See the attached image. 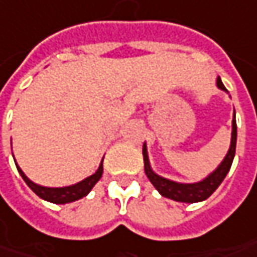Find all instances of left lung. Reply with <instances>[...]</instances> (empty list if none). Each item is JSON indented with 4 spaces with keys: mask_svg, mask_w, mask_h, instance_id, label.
Here are the masks:
<instances>
[{
    "mask_svg": "<svg viewBox=\"0 0 257 257\" xmlns=\"http://www.w3.org/2000/svg\"><path fill=\"white\" fill-rule=\"evenodd\" d=\"M217 86L227 92V89L224 87V84L221 83V79L217 77ZM236 141H237V125H236V115L233 116L231 120V142H230L229 152L226 154L224 160L218 165L217 168L206 177L203 181L193 183V184H183V183H175L171 180H167L161 175L155 174L152 171L148 160V152H147V145L144 144L142 148V155H144V168L145 174L150 178L152 185L158 190V193L162 197L171 198L174 201H180V203H198L208 198L218 188V185L221 184V181L224 180V177L227 175L231 167V162L234 158V152H236Z\"/></svg>",
    "mask_w": 257,
    "mask_h": 257,
    "instance_id": "obj_1",
    "label": "left lung"
}]
</instances>
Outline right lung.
<instances>
[{"instance_id": "right-lung-1", "label": "right lung", "mask_w": 257, "mask_h": 257, "mask_svg": "<svg viewBox=\"0 0 257 257\" xmlns=\"http://www.w3.org/2000/svg\"><path fill=\"white\" fill-rule=\"evenodd\" d=\"M17 165V164H16ZM17 170L20 175L23 177V180L26 181V184L39 195L40 198L46 200V201H50L54 204H66V203H72L76 201L79 198H82L84 195H87L90 193V190L95 187V184L100 180L102 174H103V160L100 162L97 171L93 175L84 178L83 181L77 183V184L69 185V187H57V188H51V187H43V185L36 184L33 183L30 178H28L26 174L23 173V170L17 165Z\"/></svg>"}]
</instances>
